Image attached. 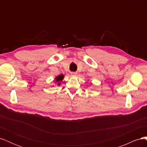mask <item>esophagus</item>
<instances>
[{
  "mask_svg": "<svg viewBox=\"0 0 147 147\" xmlns=\"http://www.w3.org/2000/svg\"><path fill=\"white\" fill-rule=\"evenodd\" d=\"M70 74H71V75H72V76H74V77H75V76H77V72H71L70 73Z\"/></svg>",
  "mask_w": 147,
  "mask_h": 147,
  "instance_id": "obj_1",
  "label": "esophagus"
}]
</instances>
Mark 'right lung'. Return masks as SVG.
<instances>
[{"mask_svg":"<svg viewBox=\"0 0 147 147\" xmlns=\"http://www.w3.org/2000/svg\"><path fill=\"white\" fill-rule=\"evenodd\" d=\"M63 78H64V75H59L58 77H57L56 78V81L57 82H58V85H59L60 84V83H59L60 82H61L62 80H63Z\"/></svg>","mask_w":147,"mask_h":147,"instance_id":"add662e5","label":"right lung"}]
</instances>
